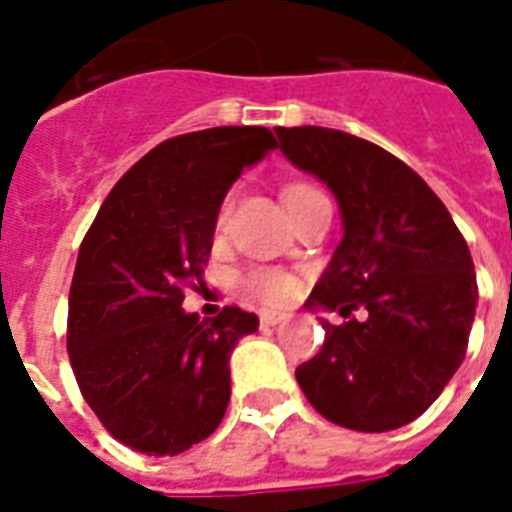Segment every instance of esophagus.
<instances>
[{"mask_svg": "<svg viewBox=\"0 0 512 512\" xmlns=\"http://www.w3.org/2000/svg\"><path fill=\"white\" fill-rule=\"evenodd\" d=\"M282 321H288V315H285V312H271V310L260 312V323H263V326H279Z\"/></svg>", "mask_w": 512, "mask_h": 512, "instance_id": "34e87169", "label": "esophagus"}]
</instances>
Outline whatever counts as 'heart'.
Segmentation results:
<instances>
[{
	"label": "heart",
	"mask_w": 512,
	"mask_h": 512,
	"mask_svg": "<svg viewBox=\"0 0 512 512\" xmlns=\"http://www.w3.org/2000/svg\"><path fill=\"white\" fill-rule=\"evenodd\" d=\"M315 191L312 186H304V183H293L285 189V205H293V202ZM227 216H230V200L222 202L219 208V216H216V230L222 233L224 224H227ZM244 293L249 299L260 301V304H268V307H277V304H285V301L293 299L296 293V279L290 274H282V271H252L244 277Z\"/></svg>",
	"instance_id": "obj_1"
}]
</instances>
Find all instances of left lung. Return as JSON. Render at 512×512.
<instances>
[{
	"mask_svg": "<svg viewBox=\"0 0 512 512\" xmlns=\"http://www.w3.org/2000/svg\"><path fill=\"white\" fill-rule=\"evenodd\" d=\"M293 167L323 180L343 216V241L307 299L337 310L321 354L296 381L323 417L384 433L408 425L461 367L477 307L469 246L444 202L400 158L345 131L277 128ZM362 309L365 319H351Z\"/></svg>",
	"mask_w": 512,
	"mask_h": 512,
	"instance_id": "obj_1",
	"label": "left lung"
}]
</instances>
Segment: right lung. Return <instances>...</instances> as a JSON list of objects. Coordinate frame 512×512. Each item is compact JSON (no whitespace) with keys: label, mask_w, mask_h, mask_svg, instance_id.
Segmentation results:
<instances>
[{"label":"right lung","mask_w":512,"mask_h":512,"mask_svg":"<svg viewBox=\"0 0 512 512\" xmlns=\"http://www.w3.org/2000/svg\"><path fill=\"white\" fill-rule=\"evenodd\" d=\"M277 147L263 126L167 139L136 161L95 216L68 299V356L104 428L147 455H178L219 428L230 354L257 315L186 312L200 288L224 194Z\"/></svg>","instance_id":"obj_1"}]
</instances>
